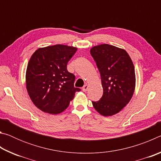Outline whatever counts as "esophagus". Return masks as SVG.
<instances>
[{
    "label": "esophagus",
    "instance_id": "1",
    "mask_svg": "<svg viewBox=\"0 0 161 161\" xmlns=\"http://www.w3.org/2000/svg\"><path fill=\"white\" fill-rule=\"evenodd\" d=\"M87 89H88V85H87V84H85V85H84V86L82 87V90L83 92H86Z\"/></svg>",
    "mask_w": 161,
    "mask_h": 161
}]
</instances>
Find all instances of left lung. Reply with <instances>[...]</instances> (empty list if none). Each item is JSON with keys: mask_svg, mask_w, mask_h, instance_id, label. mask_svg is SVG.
<instances>
[{"mask_svg": "<svg viewBox=\"0 0 161 161\" xmlns=\"http://www.w3.org/2000/svg\"><path fill=\"white\" fill-rule=\"evenodd\" d=\"M90 53L99 69L103 87L102 98L92 104L103 116L114 115L130 102L134 92V66L126 52L115 46H95Z\"/></svg>", "mask_w": 161, "mask_h": 161, "instance_id": "left-lung-1", "label": "left lung"}]
</instances>
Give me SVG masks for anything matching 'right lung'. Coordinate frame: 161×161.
<instances>
[{"instance_id":"right-lung-1","label":"right lung","mask_w":161,"mask_h":161,"mask_svg":"<svg viewBox=\"0 0 161 161\" xmlns=\"http://www.w3.org/2000/svg\"><path fill=\"white\" fill-rule=\"evenodd\" d=\"M77 48L56 45L39 48L32 54L26 70V88L32 102L44 112L58 114L67 108L80 88L75 76L67 71Z\"/></svg>"}]
</instances>
